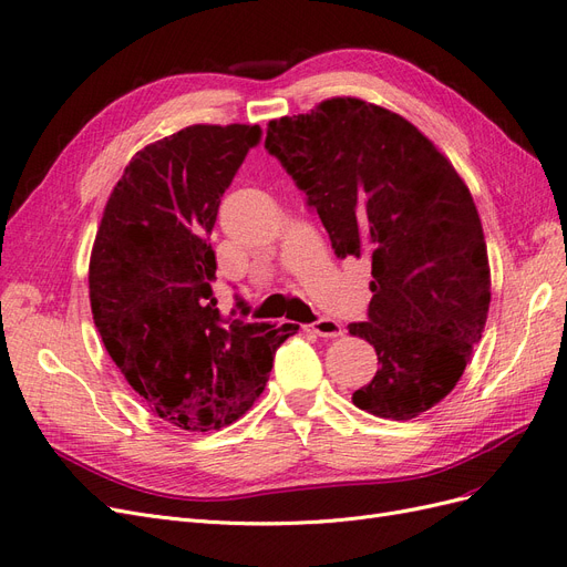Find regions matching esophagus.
Here are the masks:
<instances>
[{
    "label": "esophagus",
    "mask_w": 567,
    "mask_h": 567,
    "mask_svg": "<svg viewBox=\"0 0 567 567\" xmlns=\"http://www.w3.org/2000/svg\"><path fill=\"white\" fill-rule=\"evenodd\" d=\"M308 330L318 337H327V339H334V337L343 334L341 322L334 318H318L316 322L308 324Z\"/></svg>",
    "instance_id": "obj_1"
}]
</instances>
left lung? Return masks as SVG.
<instances>
[{
	"mask_svg": "<svg viewBox=\"0 0 567 567\" xmlns=\"http://www.w3.org/2000/svg\"><path fill=\"white\" fill-rule=\"evenodd\" d=\"M278 157L339 259L372 261L368 320L379 370L355 408L405 422L456 386L481 341L489 266L478 209L445 155L386 107L330 99L268 124Z\"/></svg>",
	"mask_w": 567,
	"mask_h": 567,
	"instance_id": "obj_1",
	"label": "left lung"
}]
</instances>
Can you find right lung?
<instances>
[{"mask_svg": "<svg viewBox=\"0 0 567 567\" xmlns=\"http://www.w3.org/2000/svg\"><path fill=\"white\" fill-rule=\"evenodd\" d=\"M259 124H193L145 145L107 199L89 261L96 330L130 386L178 429L233 424L268 381L297 324L247 322L216 306L209 235Z\"/></svg>", "mask_w": 567, "mask_h": 567, "instance_id": "1", "label": "right lung"}]
</instances>
